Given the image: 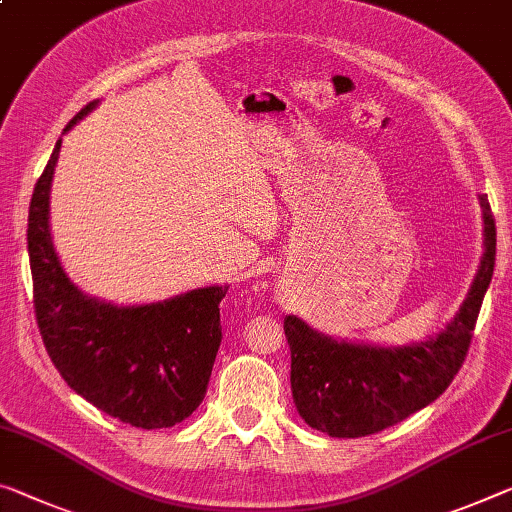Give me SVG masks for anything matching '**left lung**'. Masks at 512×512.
Wrapping results in <instances>:
<instances>
[{"instance_id": "left-lung-1", "label": "left lung", "mask_w": 512, "mask_h": 512, "mask_svg": "<svg viewBox=\"0 0 512 512\" xmlns=\"http://www.w3.org/2000/svg\"><path fill=\"white\" fill-rule=\"evenodd\" d=\"M478 200L485 237L481 266L465 303L440 335L408 346L353 344L285 316L291 394L305 424L330 437L373 435L426 408L451 385L467 358L497 257V227L488 196Z\"/></svg>"}]
</instances>
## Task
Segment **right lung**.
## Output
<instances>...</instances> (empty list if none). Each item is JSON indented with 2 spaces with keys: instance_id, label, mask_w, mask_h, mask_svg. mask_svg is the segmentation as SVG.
Instances as JSON below:
<instances>
[{
  "instance_id": "1",
  "label": "right lung",
  "mask_w": 512,
  "mask_h": 512,
  "mask_svg": "<svg viewBox=\"0 0 512 512\" xmlns=\"http://www.w3.org/2000/svg\"><path fill=\"white\" fill-rule=\"evenodd\" d=\"M97 102L86 104L63 132ZM61 139L29 205V264L36 321L54 367L70 389L123 424L168 428L205 399L221 346L227 287H202L150 305H111L72 285L54 250L50 189Z\"/></svg>"
}]
</instances>
